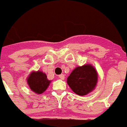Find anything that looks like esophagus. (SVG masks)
Here are the masks:
<instances>
[{"label": "esophagus", "instance_id": "1", "mask_svg": "<svg viewBox=\"0 0 127 127\" xmlns=\"http://www.w3.org/2000/svg\"><path fill=\"white\" fill-rule=\"evenodd\" d=\"M59 77L61 79H62V80H63L64 79V74H61V75H59Z\"/></svg>", "mask_w": 127, "mask_h": 127}]
</instances>
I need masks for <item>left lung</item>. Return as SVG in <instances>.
<instances>
[{"label": "left lung", "instance_id": "left-lung-1", "mask_svg": "<svg viewBox=\"0 0 127 127\" xmlns=\"http://www.w3.org/2000/svg\"><path fill=\"white\" fill-rule=\"evenodd\" d=\"M97 81V72L90 64L75 68L67 78L68 85L79 95H85L91 92L95 87Z\"/></svg>", "mask_w": 127, "mask_h": 127}]
</instances>
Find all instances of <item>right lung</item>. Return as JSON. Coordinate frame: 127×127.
Listing matches in <instances>:
<instances>
[{"instance_id": "right-lung-1", "label": "right lung", "mask_w": 127, "mask_h": 127, "mask_svg": "<svg viewBox=\"0 0 127 127\" xmlns=\"http://www.w3.org/2000/svg\"><path fill=\"white\" fill-rule=\"evenodd\" d=\"M50 83V81L48 80L46 75L41 71L33 72L28 78V83L30 89L38 94L46 91Z\"/></svg>"}]
</instances>
